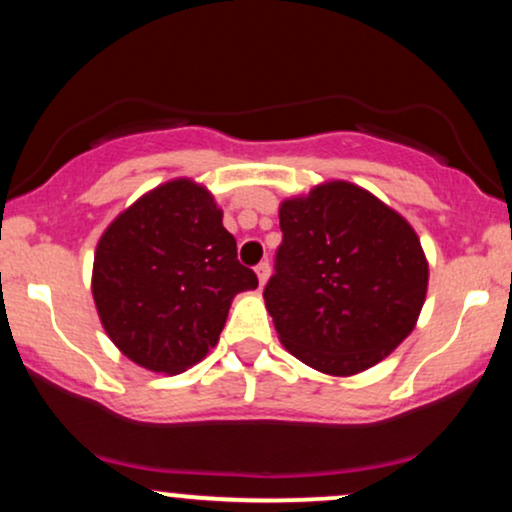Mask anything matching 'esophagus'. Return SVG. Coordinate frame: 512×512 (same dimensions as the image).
<instances>
[{
  "label": "esophagus",
  "instance_id": "34e87169",
  "mask_svg": "<svg viewBox=\"0 0 512 512\" xmlns=\"http://www.w3.org/2000/svg\"><path fill=\"white\" fill-rule=\"evenodd\" d=\"M269 272H272V267H269V262H260V264H257V267H255V274H257V281H260V286L267 284Z\"/></svg>",
  "mask_w": 512,
  "mask_h": 512
}]
</instances>
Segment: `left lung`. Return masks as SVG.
Here are the masks:
<instances>
[{"label":"left lung","instance_id":"8db88e82","mask_svg":"<svg viewBox=\"0 0 512 512\" xmlns=\"http://www.w3.org/2000/svg\"><path fill=\"white\" fill-rule=\"evenodd\" d=\"M279 226L264 303L286 351L337 378L390 356L416 327L428 289L409 221L354 182L330 180L284 199Z\"/></svg>","mask_w":512,"mask_h":512}]
</instances>
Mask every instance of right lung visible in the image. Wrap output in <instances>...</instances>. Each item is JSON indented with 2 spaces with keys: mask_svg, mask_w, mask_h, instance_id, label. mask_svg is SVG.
<instances>
[{
  "mask_svg": "<svg viewBox=\"0 0 512 512\" xmlns=\"http://www.w3.org/2000/svg\"><path fill=\"white\" fill-rule=\"evenodd\" d=\"M257 276L238 262L214 195L190 178L146 192L105 228L91 291L105 334L129 361L182 373L219 342L228 308Z\"/></svg>",
  "mask_w": 512,
  "mask_h": 512,
  "instance_id": "1",
  "label": "right lung"
}]
</instances>
